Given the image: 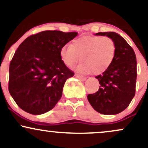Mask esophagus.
Returning a JSON list of instances; mask_svg holds the SVG:
<instances>
[{
  "instance_id": "34e87169",
  "label": "esophagus",
  "mask_w": 148,
  "mask_h": 148,
  "mask_svg": "<svg viewBox=\"0 0 148 148\" xmlns=\"http://www.w3.org/2000/svg\"><path fill=\"white\" fill-rule=\"evenodd\" d=\"M75 76L76 78H78V79H79L81 81H84L86 80V77H85V76H84L79 75V74H75Z\"/></svg>"
}]
</instances>
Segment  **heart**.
I'll return each mask as SVG.
<instances>
[{
  "mask_svg": "<svg viewBox=\"0 0 148 148\" xmlns=\"http://www.w3.org/2000/svg\"><path fill=\"white\" fill-rule=\"evenodd\" d=\"M116 45L107 36H86L76 39L72 45L60 50V56L67 67L84 61L76 70L82 74H99L110 67L116 56ZM82 59H81V58Z\"/></svg>",
  "mask_w": 148,
  "mask_h": 148,
  "instance_id": "b5f03b06",
  "label": "heart"
}]
</instances>
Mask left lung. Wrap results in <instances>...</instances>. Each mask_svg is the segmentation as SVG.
Returning a JSON list of instances; mask_svg holds the SVG:
<instances>
[{
	"mask_svg": "<svg viewBox=\"0 0 148 148\" xmlns=\"http://www.w3.org/2000/svg\"><path fill=\"white\" fill-rule=\"evenodd\" d=\"M95 35L111 38L116 45V56L109 68L95 77L99 89L88 95V100L98 113L116 115L127 108L135 95L136 58L133 49L119 34L104 32Z\"/></svg>",
	"mask_w": 148,
	"mask_h": 148,
	"instance_id": "8db88e82",
	"label": "left lung"
}]
</instances>
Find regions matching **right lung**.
Returning <instances> with one entry per match:
<instances>
[{"mask_svg":"<svg viewBox=\"0 0 148 148\" xmlns=\"http://www.w3.org/2000/svg\"><path fill=\"white\" fill-rule=\"evenodd\" d=\"M77 35L46 30L19 45L10 64L8 89L22 110L41 115L60 99L66 80L74 73L61 60L60 50Z\"/></svg>","mask_w":148,"mask_h":148,"instance_id":"obj_1","label":"right lung"}]
</instances>
